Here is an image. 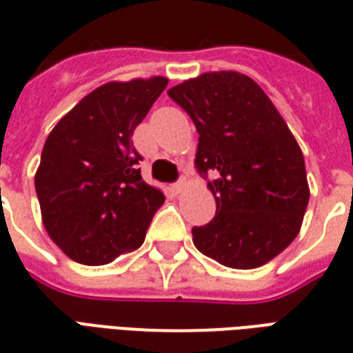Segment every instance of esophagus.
I'll list each match as a JSON object with an SVG mask.
<instances>
[{
    "label": "esophagus",
    "instance_id": "1",
    "mask_svg": "<svg viewBox=\"0 0 353 353\" xmlns=\"http://www.w3.org/2000/svg\"><path fill=\"white\" fill-rule=\"evenodd\" d=\"M185 188V179H179V181H176L174 185H172V192L179 194Z\"/></svg>",
    "mask_w": 353,
    "mask_h": 353
}]
</instances>
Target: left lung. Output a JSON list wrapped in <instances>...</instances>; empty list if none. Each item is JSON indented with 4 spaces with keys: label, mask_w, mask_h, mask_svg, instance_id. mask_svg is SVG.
<instances>
[{
    "label": "left lung",
    "mask_w": 353,
    "mask_h": 353,
    "mask_svg": "<svg viewBox=\"0 0 353 353\" xmlns=\"http://www.w3.org/2000/svg\"><path fill=\"white\" fill-rule=\"evenodd\" d=\"M198 130L194 165L216 199L214 218L194 227L199 252L232 269L260 268L301 231L310 201L306 165L290 128L252 79L203 73L168 90Z\"/></svg>",
    "instance_id": "1"
}]
</instances>
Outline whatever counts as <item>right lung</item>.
<instances>
[{
    "label": "right lung",
    "instance_id": "add662e5",
    "mask_svg": "<svg viewBox=\"0 0 353 353\" xmlns=\"http://www.w3.org/2000/svg\"><path fill=\"white\" fill-rule=\"evenodd\" d=\"M168 79L108 82L49 133L34 187L51 240L71 260L104 265L143 245L165 194L141 177L132 143Z\"/></svg>",
    "mask_w": 353,
    "mask_h": 353
}]
</instances>
